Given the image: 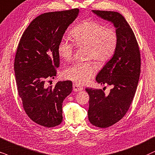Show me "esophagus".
I'll return each instance as SVG.
<instances>
[{
  "mask_svg": "<svg viewBox=\"0 0 155 155\" xmlns=\"http://www.w3.org/2000/svg\"><path fill=\"white\" fill-rule=\"evenodd\" d=\"M73 89L74 91H80L83 90V87H82L81 86H80L79 84L74 83L73 84Z\"/></svg>",
  "mask_w": 155,
  "mask_h": 155,
  "instance_id": "34e87169",
  "label": "esophagus"
}]
</instances>
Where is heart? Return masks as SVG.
<instances>
[{"label":"heart","instance_id":"1","mask_svg":"<svg viewBox=\"0 0 155 155\" xmlns=\"http://www.w3.org/2000/svg\"><path fill=\"white\" fill-rule=\"evenodd\" d=\"M76 46H86L85 57L93 58L99 64L107 62L114 54L118 43V34L114 28H105L100 23L87 21L80 23L71 31ZM74 43L62 38L58 44V54L66 61L71 59L74 50ZM96 72V66L91 61L75 62L66 67L64 76L79 84L89 81Z\"/></svg>","mask_w":155,"mask_h":155}]
</instances>
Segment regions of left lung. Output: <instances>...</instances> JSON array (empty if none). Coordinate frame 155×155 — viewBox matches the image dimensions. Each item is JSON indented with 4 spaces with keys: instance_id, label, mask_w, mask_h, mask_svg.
Masks as SVG:
<instances>
[{
    "instance_id": "obj_1",
    "label": "left lung",
    "mask_w": 155,
    "mask_h": 155,
    "mask_svg": "<svg viewBox=\"0 0 155 155\" xmlns=\"http://www.w3.org/2000/svg\"><path fill=\"white\" fill-rule=\"evenodd\" d=\"M92 12L112 23L118 34V43L112 58L96 77L99 84L111 86L109 94L104 93L106 87L86 89L89 95V121L97 127L107 128L121 120L130 109L140 79V51L134 32L122 15L98 10Z\"/></svg>"
}]
</instances>
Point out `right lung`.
I'll list each match as a JSON object with an SVG mask.
<instances>
[{
  "label": "right lung",
  "instance_id": "add662e5",
  "mask_svg": "<svg viewBox=\"0 0 155 155\" xmlns=\"http://www.w3.org/2000/svg\"><path fill=\"white\" fill-rule=\"evenodd\" d=\"M79 11L74 8L38 15L18 46L14 61L18 92L28 117L43 127H54L62 122L63 101L72 91L71 81H58L54 87L46 81L56 75L58 44Z\"/></svg>",
  "mask_w": 155,
  "mask_h": 155
}]
</instances>
